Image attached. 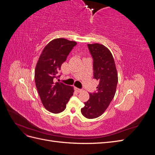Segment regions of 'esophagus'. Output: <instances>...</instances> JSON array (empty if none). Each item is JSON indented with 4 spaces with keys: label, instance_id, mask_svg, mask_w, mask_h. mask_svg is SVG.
Wrapping results in <instances>:
<instances>
[{
    "label": "esophagus",
    "instance_id": "esophagus-1",
    "mask_svg": "<svg viewBox=\"0 0 155 155\" xmlns=\"http://www.w3.org/2000/svg\"><path fill=\"white\" fill-rule=\"evenodd\" d=\"M75 90H76L78 92H82V91H83L82 89H81V88H76V87H75Z\"/></svg>",
    "mask_w": 155,
    "mask_h": 155
}]
</instances>
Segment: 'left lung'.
<instances>
[{
    "mask_svg": "<svg viewBox=\"0 0 155 155\" xmlns=\"http://www.w3.org/2000/svg\"><path fill=\"white\" fill-rule=\"evenodd\" d=\"M93 59L94 79L99 81L96 91L90 93L89 100L84 103L82 114L88 119L100 116L109 107L114 97L118 74L115 62L110 50L99 43L88 44Z\"/></svg>",
    "mask_w": 155,
    "mask_h": 155,
    "instance_id": "left-lung-1",
    "label": "left lung"
}]
</instances>
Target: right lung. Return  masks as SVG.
Returning <instances> with one entry per match:
<instances>
[{
	"label": "right lung",
	"mask_w": 155,
	"mask_h": 155,
	"mask_svg": "<svg viewBox=\"0 0 155 155\" xmlns=\"http://www.w3.org/2000/svg\"><path fill=\"white\" fill-rule=\"evenodd\" d=\"M77 43L66 39H55L46 45L37 63L35 82L42 104L46 110L54 114L63 112L74 87L55 82L62 64Z\"/></svg>",
	"instance_id": "add662e5"
}]
</instances>
